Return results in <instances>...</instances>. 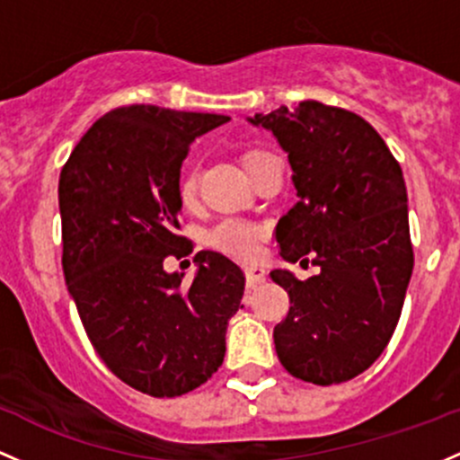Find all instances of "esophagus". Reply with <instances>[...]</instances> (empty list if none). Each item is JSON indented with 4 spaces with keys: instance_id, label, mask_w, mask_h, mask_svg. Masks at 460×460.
<instances>
[{
    "instance_id": "esophagus-1",
    "label": "esophagus",
    "mask_w": 460,
    "mask_h": 460,
    "mask_svg": "<svg viewBox=\"0 0 460 460\" xmlns=\"http://www.w3.org/2000/svg\"><path fill=\"white\" fill-rule=\"evenodd\" d=\"M244 275H246V286L249 288H255L257 284H261V281H266V270L261 269V266H246Z\"/></svg>"
}]
</instances>
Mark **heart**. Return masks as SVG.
Instances as JSON below:
<instances>
[{"label":"heart","mask_w":460,"mask_h":460,"mask_svg":"<svg viewBox=\"0 0 460 460\" xmlns=\"http://www.w3.org/2000/svg\"><path fill=\"white\" fill-rule=\"evenodd\" d=\"M264 155H269L266 150L251 148L242 155V165L249 172L251 165L255 164L257 159H261ZM196 191H199V174H196V168L191 164L183 165L179 172V179H176V196L185 207L191 205L196 200ZM260 238L261 229L253 222H246L240 218H225L220 220L214 229L209 231L207 240L214 246L216 251H222L226 255H234L238 260H251L255 257L257 249H260Z\"/></svg>","instance_id":"1"}]
</instances>
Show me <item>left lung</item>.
I'll list each match as a JSON object with an SVG mask.
<instances>
[{"label":"left lung","instance_id":"left-lung-1","mask_svg":"<svg viewBox=\"0 0 460 460\" xmlns=\"http://www.w3.org/2000/svg\"><path fill=\"white\" fill-rule=\"evenodd\" d=\"M251 122L272 130L295 172L299 200L277 225L279 253L321 269L305 281L270 272L290 296L272 332L277 356L299 380L341 385L380 358L402 314L415 264L402 168L347 109L304 100Z\"/></svg>","mask_w":460,"mask_h":460}]
</instances>
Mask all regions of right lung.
<instances>
[{
  "instance_id": "right-lung-1",
  "label": "right lung",
  "mask_w": 460,
  "mask_h": 460,
  "mask_svg": "<svg viewBox=\"0 0 460 460\" xmlns=\"http://www.w3.org/2000/svg\"><path fill=\"white\" fill-rule=\"evenodd\" d=\"M226 115L128 104L104 113L60 170L63 272L91 345L119 380L153 397L205 385L225 360L244 295L229 257L200 251L191 284L165 272L190 255L176 179L199 135Z\"/></svg>"
}]
</instances>
